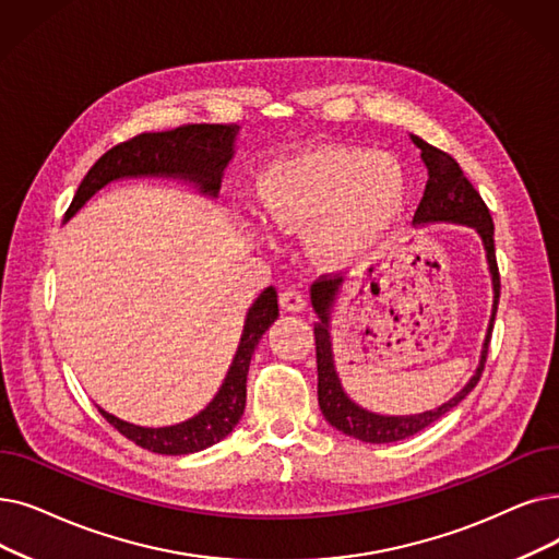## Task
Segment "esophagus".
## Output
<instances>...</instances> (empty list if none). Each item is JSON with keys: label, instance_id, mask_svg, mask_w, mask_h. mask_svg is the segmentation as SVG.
Segmentation results:
<instances>
[{"label": "esophagus", "instance_id": "1", "mask_svg": "<svg viewBox=\"0 0 559 559\" xmlns=\"http://www.w3.org/2000/svg\"><path fill=\"white\" fill-rule=\"evenodd\" d=\"M278 304L287 312H299V310L306 308V297H304V293H299V289L287 287V289H283V293H281Z\"/></svg>", "mask_w": 559, "mask_h": 559}]
</instances>
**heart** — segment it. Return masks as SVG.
Instances as JSON below:
<instances>
[{
	"mask_svg": "<svg viewBox=\"0 0 559 559\" xmlns=\"http://www.w3.org/2000/svg\"><path fill=\"white\" fill-rule=\"evenodd\" d=\"M264 219L301 233L322 262H349L391 230L406 203L402 166L356 145H318L278 157L260 178Z\"/></svg>",
	"mask_w": 559,
	"mask_h": 559,
	"instance_id": "1",
	"label": "heart"
}]
</instances>
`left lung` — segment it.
I'll return each mask as SVG.
<instances>
[{
  "instance_id": "obj_1",
  "label": "left lung",
  "mask_w": 559,
  "mask_h": 559,
  "mask_svg": "<svg viewBox=\"0 0 559 559\" xmlns=\"http://www.w3.org/2000/svg\"><path fill=\"white\" fill-rule=\"evenodd\" d=\"M420 148V157L427 166V187L423 193V201L416 210L414 226H429V224H459L473 228L479 239L484 253H487V264L491 274L493 285V308H491V320L487 326V335H484L479 362L475 374L468 379V383L461 388V391L448 400L445 404L436 406L431 411H423V414L414 416H381L374 411H368L358 406L347 393L343 383H340L337 370H335V358H333V340H331V310L343 295V276L333 278H320L314 281L310 287V304L314 314H318L320 322H314V352H318V400L320 408L331 427L343 431L352 439H358L362 443H395L402 439H408L425 427L433 425L439 418H443L448 411H452L461 400L477 385L484 362H487L489 343H491V331L493 320L498 310L500 299V276H498V264H496V247H493V219L489 214V207L484 205L481 197L475 191V187L468 182V178L461 171L459 164L443 151L433 148L420 136L411 134Z\"/></svg>"
}]
</instances>
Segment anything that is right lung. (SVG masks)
<instances>
[{"label": "right lung", "instance_id": "add662e5", "mask_svg": "<svg viewBox=\"0 0 559 559\" xmlns=\"http://www.w3.org/2000/svg\"><path fill=\"white\" fill-rule=\"evenodd\" d=\"M237 134L239 126H182L168 132L139 134L126 143L114 145L84 176L63 222H70L103 187L123 178H174L189 182L201 197L216 199L226 166L235 155ZM276 318L278 297L270 285L262 289V295L247 312L245 331H241L222 388L193 418L168 427H141L120 420L98 406L100 414L126 439L157 454H193L219 443L245 414L251 356L262 333L274 324Z\"/></svg>", "mask_w": 559, "mask_h": 559}]
</instances>
